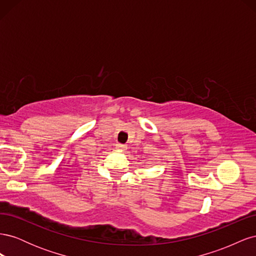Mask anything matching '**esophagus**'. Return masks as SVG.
<instances>
[{"label": "esophagus", "instance_id": "esophagus-1", "mask_svg": "<svg viewBox=\"0 0 256 256\" xmlns=\"http://www.w3.org/2000/svg\"><path fill=\"white\" fill-rule=\"evenodd\" d=\"M115 147H116V150H126V148H127V146L125 145V144H120V143H118L115 145Z\"/></svg>", "mask_w": 256, "mask_h": 256}]
</instances>
